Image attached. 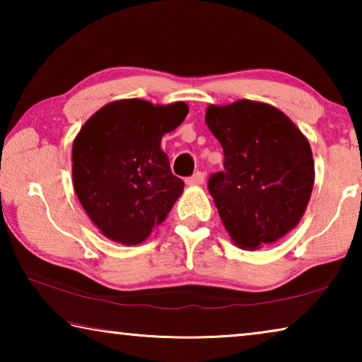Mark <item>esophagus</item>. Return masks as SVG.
Segmentation results:
<instances>
[{
  "instance_id": "esophagus-1",
  "label": "esophagus",
  "mask_w": 362,
  "mask_h": 362,
  "mask_svg": "<svg viewBox=\"0 0 362 362\" xmlns=\"http://www.w3.org/2000/svg\"><path fill=\"white\" fill-rule=\"evenodd\" d=\"M204 183V174L203 173H196L194 175L187 179V185H203Z\"/></svg>"
}]
</instances>
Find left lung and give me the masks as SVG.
Instances as JSON below:
<instances>
[{"instance_id":"1","label":"left lung","mask_w":362,"mask_h":362,"mask_svg":"<svg viewBox=\"0 0 362 362\" xmlns=\"http://www.w3.org/2000/svg\"><path fill=\"white\" fill-rule=\"evenodd\" d=\"M206 124L225 155L209 192L231 241L246 250L279 241L302 220L313 192L308 139L276 107L247 99L209 105Z\"/></svg>"}]
</instances>
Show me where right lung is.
Wrapping results in <instances>:
<instances>
[{
    "label": "right lung",
    "instance_id": "obj_1",
    "mask_svg": "<svg viewBox=\"0 0 362 362\" xmlns=\"http://www.w3.org/2000/svg\"><path fill=\"white\" fill-rule=\"evenodd\" d=\"M188 115L185 102H110L73 140V187L90 222L110 241L136 246L166 220L183 193L161 150L164 134Z\"/></svg>",
    "mask_w": 362,
    "mask_h": 362
}]
</instances>
